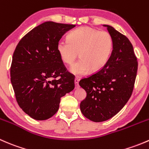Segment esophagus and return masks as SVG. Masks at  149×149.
Masks as SVG:
<instances>
[{
    "label": "esophagus",
    "instance_id": "esophagus-1",
    "mask_svg": "<svg viewBox=\"0 0 149 149\" xmlns=\"http://www.w3.org/2000/svg\"><path fill=\"white\" fill-rule=\"evenodd\" d=\"M75 81V86H76V88H78L79 87V79H78V78H76L74 80Z\"/></svg>",
    "mask_w": 149,
    "mask_h": 149
}]
</instances>
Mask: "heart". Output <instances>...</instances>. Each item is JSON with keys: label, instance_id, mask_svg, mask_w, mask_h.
<instances>
[{"label": "heart", "instance_id": "1", "mask_svg": "<svg viewBox=\"0 0 149 149\" xmlns=\"http://www.w3.org/2000/svg\"><path fill=\"white\" fill-rule=\"evenodd\" d=\"M57 49L62 61L69 65H73L79 55L81 58L70 72L81 76L90 70H100L107 63L113 49V40L108 31L82 26L72 31L68 40H60Z\"/></svg>", "mask_w": 149, "mask_h": 149}]
</instances>
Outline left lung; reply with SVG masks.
Instances as JSON below:
<instances>
[{
    "instance_id": "left-lung-1",
    "label": "left lung",
    "mask_w": 149,
    "mask_h": 149,
    "mask_svg": "<svg viewBox=\"0 0 149 149\" xmlns=\"http://www.w3.org/2000/svg\"><path fill=\"white\" fill-rule=\"evenodd\" d=\"M113 40V49L107 63L79 85L86 92L80 104L82 114L94 122H103L118 114L133 93L138 70V61L133 45L125 35L109 25Z\"/></svg>"
}]
</instances>
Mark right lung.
<instances>
[{"label": "right lung", "mask_w": 149, "mask_h": 149, "mask_svg": "<svg viewBox=\"0 0 149 149\" xmlns=\"http://www.w3.org/2000/svg\"><path fill=\"white\" fill-rule=\"evenodd\" d=\"M75 26L46 22L28 32L15 49L10 81L18 104L33 119L53 116L61 97L74 88V78L66 70L57 45Z\"/></svg>", "instance_id": "add662e5"}]
</instances>
